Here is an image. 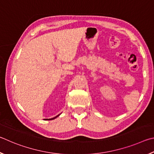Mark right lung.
Here are the masks:
<instances>
[{
	"label": "right lung",
	"mask_w": 154,
	"mask_h": 154,
	"mask_svg": "<svg viewBox=\"0 0 154 154\" xmlns=\"http://www.w3.org/2000/svg\"><path fill=\"white\" fill-rule=\"evenodd\" d=\"M59 116V115L58 116H57L56 117H54V118H51V119H45V120H53V119H55V118H56L57 117H58Z\"/></svg>",
	"instance_id": "obj_1"
}]
</instances>
